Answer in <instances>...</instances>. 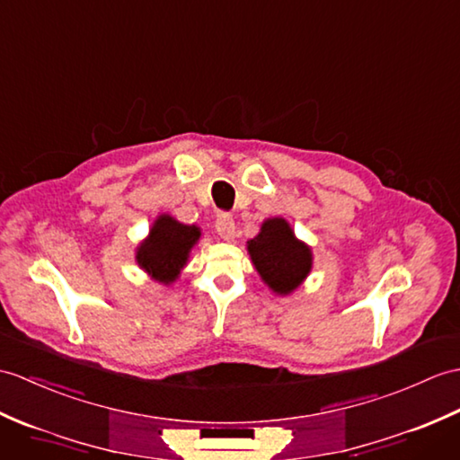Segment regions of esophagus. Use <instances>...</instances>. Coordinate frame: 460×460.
Wrapping results in <instances>:
<instances>
[{
    "mask_svg": "<svg viewBox=\"0 0 460 460\" xmlns=\"http://www.w3.org/2000/svg\"><path fill=\"white\" fill-rule=\"evenodd\" d=\"M216 229L223 241H231L234 237V219L229 213H219L216 219Z\"/></svg>",
    "mask_w": 460,
    "mask_h": 460,
    "instance_id": "1",
    "label": "esophagus"
}]
</instances>
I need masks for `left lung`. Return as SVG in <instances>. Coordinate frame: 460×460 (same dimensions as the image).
Here are the masks:
<instances>
[{
    "label": "left lung",
    "mask_w": 460,
    "mask_h": 460,
    "mask_svg": "<svg viewBox=\"0 0 460 460\" xmlns=\"http://www.w3.org/2000/svg\"><path fill=\"white\" fill-rule=\"evenodd\" d=\"M247 249L262 282L280 296L300 288L312 270V249L296 239L290 223L282 217L266 219Z\"/></svg>",
    "instance_id": "obj_1"
}]
</instances>
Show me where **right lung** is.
<instances>
[{
	"label": "right lung",
	"instance_id": "add662e5",
	"mask_svg": "<svg viewBox=\"0 0 460 460\" xmlns=\"http://www.w3.org/2000/svg\"><path fill=\"white\" fill-rule=\"evenodd\" d=\"M199 234L201 231L196 226H184L170 216H158L148 237L137 247V262L156 282L172 284L186 266Z\"/></svg>",
	"mask_w": 460,
	"mask_h": 460
}]
</instances>
